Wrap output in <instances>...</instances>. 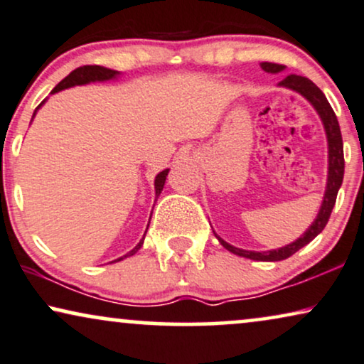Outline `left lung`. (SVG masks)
I'll return each instance as SVG.
<instances>
[{"label": "left lung", "mask_w": 364, "mask_h": 364, "mask_svg": "<svg viewBox=\"0 0 364 364\" xmlns=\"http://www.w3.org/2000/svg\"><path fill=\"white\" fill-rule=\"evenodd\" d=\"M261 68L263 71L271 73V75H276V73L284 71L283 65H276V63H261ZM278 86H283V88L293 90L303 96L304 100H308V103L316 109V113L321 118L324 133H326V139H328V179H326V190H324V196H323V203L319 206V211L314 221L311 223V226L308 228L306 231L303 232L301 236L293 243H289L283 248L278 250H269V251H248V250H241L236 248L230 243H226L225 240L220 238V236H215L218 241L225 246L228 251H231L232 255L243 256V258H250L255 261H281L287 259L289 256L296 253L298 250H301L303 246H306L309 241H313L316 236L324 230L326 223L331 216L333 206L336 203V196L338 191H340L341 183H343V176H345V156H343V138H341V129H340V123H338L336 114L331 108V105L328 103L326 96L321 90L318 88L316 85L313 83L311 80L304 76H298V75H289L281 80Z\"/></svg>", "instance_id": "1"}]
</instances>
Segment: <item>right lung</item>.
<instances>
[{
  "instance_id": "1",
  "label": "right lung",
  "mask_w": 364,
  "mask_h": 364,
  "mask_svg": "<svg viewBox=\"0 0 364 364\" xmlns=\"http://www.w3.org/2000/svg\"><path fill=\"white\" fill-rule=\"evenodd\" d=\"M119 76V71H114V70H109V68H105V66H81V68H76L75 71H71L70 75H68L65 80H61L60 83H58L55 88H53L51 95L58 93V91H63L66 88H73V86H80V85H90V83H95V81H111V80H116V77ZM46 103L45 101H41L40 106L35 109V113H33V118L36 116V111L41 108L43 105ZM169 169H163V171H159L156 174V178H154V193H156V198L161 195L163 191V186H164V181H166V176H168ZM151 220V218H149ZM149 226V223H148ZM148 230V228H146ZM144 236H146V231H144ZM144 236L141 240H139V243L134 246V248L129 251V253H126L124 256H121V258L111 261V263H118V261L128 258V256H133L136 251L141 248L143 243H144Z\"/></svg>"
}]
</instances>
